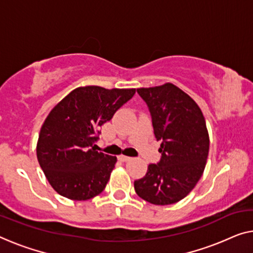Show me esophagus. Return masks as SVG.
<instances>
[{
  "mask_svg": "<svg viewBox=\"0 0 253 253\" xmlns=\"http://www.w3.org/2000/svg\"><path fill=\"white\" fill-rule=\"evenodd\" d=\"M119 160L123 161V163H126V161L131 160V158L130 157H127V156H124V154H122V156H119Z\"/></svg>",
  "mask_w": 253,
  "mask_h": 253,
  "instance_id": "obj_1",
  "label": "esophagus"
}]
</instances>
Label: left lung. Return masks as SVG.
Instances as JSON below:
<instances>
[{
  "instance_id": "8db88e82",
  "label": "left lung",
  "mask_w": 253,
  "mask_h": 253,
  "mask_svg": "<svg viewBox=\"0 0 253 253\" xmlns=\"http://www.w3.org/2000/svg\"><path fill=\"white\" fill-rule=\"evenodd\" d=\"M137 93L152 116L161 160L135 180V192L152 205H172L193 190L205 171L210 144L206 119L198 103L171 83Z\"/></svg>"
}]
</instances>
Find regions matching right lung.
Listing matches in <instances>:
<instances>
[{
  "label": "right lung",
  "instance_id": "right-lung-1",
  "mask_svg": "<svg viewBox=\"0 0 253 253\" xmlns=\"http://www.w3.org/2000/svg\"><path fill=\"white\" fill-rule=\"evenodd\" d=\"M135 90L82 86L50 111L41 127L36 154L56 193L75 201L102 193L117 157L96 151L97 134L100 127L134 96Z\"/></svg>",
  "mask_w": 253,
  "mask_h": 253
}]
</instances>
